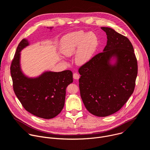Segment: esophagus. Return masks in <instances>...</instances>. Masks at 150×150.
<instances>
[{"instance_id": "esophagus-1", "label": "esophagus", "mask_w": 150, "mask_h": 150, "mask_svg": "<svg viewBox=\"0 0 150 150\" xmlns=\"http://www.w3.org/2000/svg\"><path fill=\"white\" fill-rule=\"evenodd\" d=\"M73 78H74V79L78 80L79 79V75L77 73H75L73 74Z\"/></svg>"}]
</instances>
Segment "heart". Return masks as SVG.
Here are the masks:
<instances>
[{
    "label": "heart",
    "mask_w": 150,
    "mask_h": 150,
    "mask_svg": "<svg viewBox=\"0 0 150 150\" xmlns=\"http://www.w3.org/2000/svg\"><path fill=\"white\" fill-rule=\"evenodd\" d=\"M99 45L98 38L93 32L85 33L77 31L65 36L61 41L60 50L62 55L70 57L74 55L78 65L88 64L93 57Z\"/></svg>",
    "instance_id": "heart-1"
}]
</instances>
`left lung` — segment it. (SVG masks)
I'll return each instance as SVG.
<instances>
[{"mask_svg":"<svg viewBox=\"0 0 150 150\" xmlns=\"http://www.w3.org/2000/svg\"><path fill=\"white\" fill-rule=\"evenodd\" d=\"M107 42L103 52L79 70L80 96L89 112L106 117L118 111L134 92L137 60L130 40L110 27L101 28Z\"/></svg>","mask_w":150,"mask_h":150,"instance_id":"obj_1","label":"left lung"}]
</instances>
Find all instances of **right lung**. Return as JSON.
I'll return each instance as SVG.
<instances>
[{"mask_svg": "<svg viewBox=\"0 0 150 150\" xmlns=\"http://www.w3.org/2000/svg\"><path fill=\"white\" fill-rule=\"evenodd\" d=\"M30 45L23 39L16 48L11 66L13 91L28 112L40 118L52 119L64 106L66 88L73 81V73L45 71L36 77L26 76L21 69V52Z\"/></svg>", "mask_w": 150, "mask_h": 150, "instance_id": "add662e5", "label": "right lung"}]
</instances>
